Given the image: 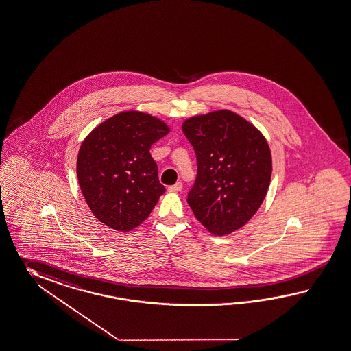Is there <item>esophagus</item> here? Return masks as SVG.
<instances>
[{
    "mask_svg": "<svg viewBox=\"0 0 351 351\" xmlns=\"http://www.w3.org/2000/svg\"><path fill=\"white\" fill-rule=\"evenodd\" d=\"M182 190V182H176L175 185H171V186H169V191H172V193H178V191H181Z\"/></svg>",
    "mask_w": 351,
    "mask_h": 351,
    "instance_id": "obj_1",
    "label": "esophagus"
}]
</instances>
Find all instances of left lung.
Returning a JSON list of instances; mask_svg holds the SVG:
<instances>
[{
	"label": "left lung",
	"mask_w": 351,
	"mask_h": 351,
	"mask_svg": "<svg viewBox=\"0 0 351 351\" xmlns=\"http://www.w3.org/2000/svg\"><path fill=\"white\" fill-rule=\"evenodd\" d=\"M182 132L197 156V178L188 204L217 236L230 234L252 218L269 189L271 154L264 136L228 110L185 120Z\"/></svg>",
	"instance_id": "8db88e82"
}]
</instances>
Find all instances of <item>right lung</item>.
Here are the masks:
<instances>
[{
    "label": "right lung",
    "instance_id": "right-lung-1",
    "mask_svg": "<svg viewBox=\"0 0 351 351\" xmlns=\"http://www.w3.org/2000/svg\"><path fill=\"white\" fill-rule=\"evenodd\" d=\"M169 132L148 114L125 112L86 137L78 152V184L100 222L123 232L145 222L166 191L149 149Z\"/></svg>",
    "mask_w": 351,
    "mask_h": 351
}]
</instances>
